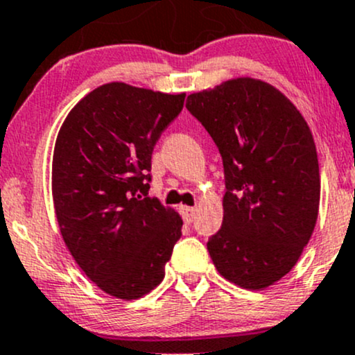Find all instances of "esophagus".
<instances>
[{
	"label": "esophagus",
	"instance_id": "34e87169",
	"mask_svg": "<svg viewBox=\"0 0 355 355\" xmlns=\"http://www.w3.org/2000/svg\"><path fill=\"white\" fill-rule=\"evenodd\" d=\"M180 214L184 217V220L187 224L193 220V216H196V207H189V205H180Z\"/></svg>",
	"mask_w": 355,
	"mask_h": 355
}]
</instances>
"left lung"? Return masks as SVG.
Instances as JSON below:
<instances>
[{
	"label": "left lung",
	"mask_w": 355,
	"mask_h": 355,
	"mask_svg": "<svg viewBox=\"0 0 355 355\" xmlns=\"http://www.w3.org/2000/svg\"><path fill=\"white\" fill-rule=\"evenodd\" d=\"M187 109L219 148L224 219L207 249L244 290H264L297 264L313 234L320 171L302 112L264 80L237 77L187 97Z\"/></svg>",
	"instance_id": "obj_1"
}]
</instances>
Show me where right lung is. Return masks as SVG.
Here are the masks:
<instances>
[{
  "instance_id": "right-lung-1",
  "label": "right lung",
  "mask_w": 355,
  "mask_h": 355,
  "mask_svg": "<svg viewBox=\"0 0 355 355\" xmlns=\"http://www.w3.org/2000/svg\"><path fill=\"white\" fill-rule=\"evenodd\" d=\"M185 94L109 83L83 97L57 135L52 196L65 246L104 293L145 297L162 283L182 217L148 197L151 153Z\"/></svg>"
}]
</instances>
